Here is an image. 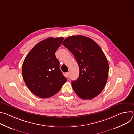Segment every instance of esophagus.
<instances>
[{
	"label": "esophagus",
	"instance_id": "obj_1",
	"mask_svg": "<svg viewBox=\"0 0 134 134\" xmlns=\"http://www.w3.org/2000/svg\"><path fill=\"white\" fill-rule=\"evenodd\" d=\"M69 72H66V77H69Z\"/></svg>",
	"mask_w": 134,
	"mask_h": 134
}]
</instances>
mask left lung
<instances>
[{
  "mask_svg": "<svg viewBox=\"0 0 134 134\" xmlns=\"http://www.w3.org/2000/svg\"><path fill=\"white\" fill-rule=\"evenodd\" d=\"M63 44L75 56L80 74L71 85L76 94L82 99L91 100L103 90L108 77L109 64L100 47L85 36L67 37Z\"/></svg>",
  "mask_w": 134,
  "mask_h": 134,
  "instance_id": "1",
  "label": "left lung"
}]
</instances>
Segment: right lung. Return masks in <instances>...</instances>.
Here are the masks:
<instances>
[{"mask_svg":"<svg viewBox=\"0 0 134 134\" xmlns=\"http://www.w3.org/2000/svg\"><path fill=\"white\" fill-rule=\"evenodd\" d=\"M64 37H49L36 44L29 52L22 65L26 85L37 97L48 98L58 93L67 79L59 69L55 52Z\"/></svg>","mask_w":134,"mask_h":134,"instance_id":"add662e5","label":"right lung"}]
</instances>
